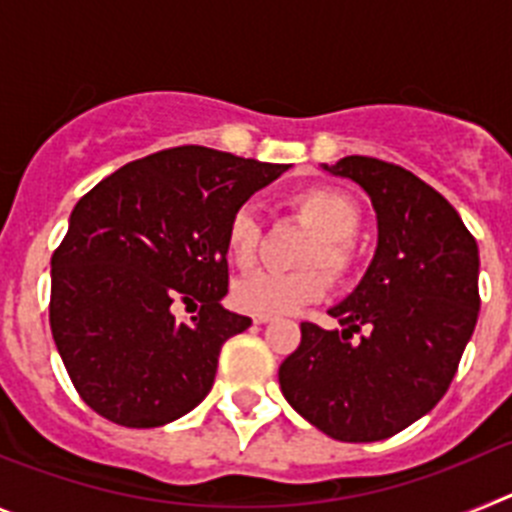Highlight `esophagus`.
<instances>
[{"instance_id":"obj_1","label":"esophagus","mask_w":512,"mask_h":512,"mask_svg":"<svg viewBox=\"0 0 512 512\" xmlns=\"http://www.w3.org/2000/svg\"><path fill=\"white\" fill-rule=\"evenodd\" d=\"M271 315H264V312H256V315H253V323L256 325H264V323H271Z\"/></svg>"}]
</instances>
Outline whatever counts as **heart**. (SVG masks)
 <instances>
[{"label": "heart", "mask_w": 512, "mask_h": 512, "mask_svg": "<svg viewBox=\"0 0 512 512\" xmlns=\"http://www.w3.org/2000/svg\"><path fill=\"white\" fill-rule=\"evenodd\" d=\"M292 210L302 217L312 230L300 256L307 269L297 271H259L243 277L233 287V302L246 312L282 315L300 310L302 305L320 300L328 289V279L315 264L323 266L330 277L346 279L356 266L354 235L361 225V210L348 194L336 187H310L292 197ZM264 243V223L251 205H241L230 215L225 230L228 256L238 269H251L261 256Z\"/></svg>", "instance_id": "1"}]
</instances>
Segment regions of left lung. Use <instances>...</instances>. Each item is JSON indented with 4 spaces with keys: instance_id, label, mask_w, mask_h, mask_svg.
I'll return each instance as SVG.
<instances>
[{
    "instance_id": "1",
    "label": "left lung",
    "mask_w": 512,
    "mask_h": 512,
    "mask_svg": "<svg viewBox=\"0 0 512 512\" xmlns=\"http://www.w3.org/2000/svg\"><path fill=\"white\" fill-rule=\"evenodd\" d=\"M323 169L359 184L377 212V251L356 289L328 315L343 330L302 323L279 366L287 402L336 441H384L438 405L479 315V248L433 187L369 156ZM370 333L359 342L353 333Z\"/></svg>"
}]
</instances>
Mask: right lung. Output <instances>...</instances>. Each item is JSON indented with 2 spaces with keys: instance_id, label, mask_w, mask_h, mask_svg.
<instances>
[{
  "instance_id": "1",
  "label": "right lung",
  "mask_w": 512,
  "mask_h": 512,
  "mask_svg": "<svg viewBox=\"0 0 512 512\" xmlns=\"http://www.w3.org/2000/svg\"><path fill=\"white\" fill-rule=\"evenodd\" d=\"M287 169L179 146L125 164L76 202L51 259V330L94 413L158 428L205 400L223 343L251 325L220 305L230 215ZM176 301L201 312L182 324Z\"/></svg>"
}]
</instances>
